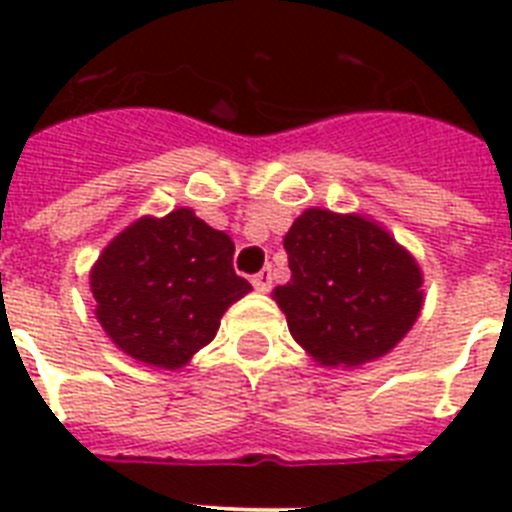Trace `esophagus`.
<instances>
[{"label":"esophagus","instance_id":"1","mask_svg":"<svg viewBox=\"0 0 512 512\" xmlns=\"http://www.w3.org/2000/svg\"><path fill=\"white\" fill-rule=\"evenodd\" d=\"M251 284H253V289H256V292H269V289H271V269H261L259 274H253Z\"/></svg>","mask_w":512,"mask_h":512}]
</instances>
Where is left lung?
Segmentation results:
<instances>
[{
	"label": "left lung",
	"mask_w": 512,
	"mask_h": 512,
	"mask_svg": "<svg viewBox=\"0 0 512 512\" xmlns=\"http://www.w3.org/2000/svg\"><path fill=\"white\" fill-rule=\"evenodd\" d=\"M284 251L292 279L274 289V300L320 364L379 359L418 320V264L372 220L307 210L284 235Z\"/></svg>",
	"instance_id": "1"
}]
</instances>
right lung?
<instances>
[{
  "label": "right lung",
  "mask_w": 512,
  "mask_h": 512,
  "mask_svg": "<svg viewBox=\"0 0 512 512\" xmlns=\"http://www.w3.org/2000/svg\"><path fill=\"white\" fill-rule=\"evenodd\" d=\"M233 241L192 210L140 217L92 269L97 320L117 348L176 369L215 338L223 312L251 292L233 269Z\"/></svg>",
  "instance_id": "1"
}]
</instances>
